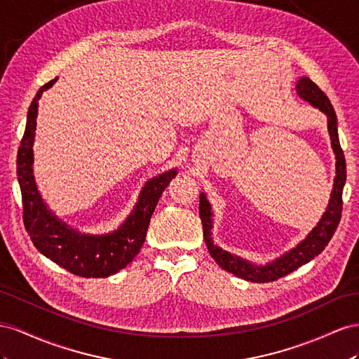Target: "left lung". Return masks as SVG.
<instances>
[{
    "label": "left lung",
    "instance_id": "obj_1",
    "mask_svg": "<svg viewBox=\"0 0 359 359\" xmlns=\"http://www.w3.org/2000/svg\"><path fill=\"white\" fill-rule=\"evenodd\" d=\"M299 97L305 99L306 102L316 108H319L325 112L327 117V130L331 135V144L335 153V170L337 176L334 179V189L331 194L330 204L323 213L322 219L316 225L313 231L306 236L298 247L293 248L290 252L284 254L283 257L276 259L275 262L266 264V266H254L247 260H242L236 255H231L227 251H222L217 245H213L210 239V229H212V212L210 204L206 200V196L201 194L200 196V218L203 224V238L206 242V247L213 257L224 271H227L233 275L239 276L251 283H269L285 276L287 273L293 272L294 269L301 268L302 264L309 263L316 255H319L327 243H330L332 234L339 227L341 219V210H343V188L346 183V159L344 153L340 146L339 140V129H337V116L335 111L331 105L330 99L323 93V91L317 87L311 79L301 78L296 86Z\"/></svg>",
    "mask_w": 359,
    "mask_h": 359
}]
</instances>
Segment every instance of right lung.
Returning <instances> with one entry per match:
<instances>
[{"label": "right lung", "mask_w": 359, "mask_h": 359, "mask_svg": "<svg viewBox=\"0 0 359 359\" xmlns=\"http://www.w3.org/2000/svg\"><path fill=\"white\" fill-rule=\"evenodd\" d=\"M57 78L40 87L28 108L27 126L16 159L18 182L22 194V218L34 247L61 268L84 278H105L128 266L146 241L150 218L168 183L176 176L170 170L146 183L137 206L121 227L107 236L79 234L61 222L46 208L33 176V141L39 99Z\"/></svg>", "instance_id": "right-lung-1"}]
</instances>
